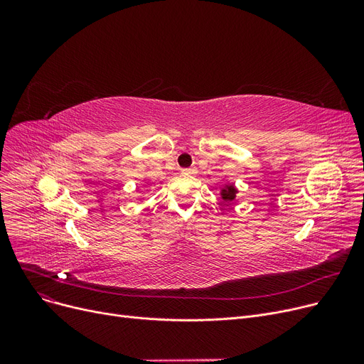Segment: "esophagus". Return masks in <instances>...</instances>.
Listing matches in <instances>:
<instances>
[{"mask_svg": "<svg viewBox=\"0 0 364 364\" xmlns=\"http://www.w3.org/2000/svg\"><path fill=\"white\" fill-rule=\"evenodd\" d=\"M181 172H183V174H188V176H195V174H196V172H198V169H196L195 166H192V168H186V169H183Z\"/></svg>", "mask_w": 364, "mask_h": 364, "instance_id": "esophagus-1", "label": "esophagus"}]
</instances>
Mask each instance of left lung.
<instances>
[{"label": "left lung", "mask_w": 364, "mask_h": 364, "mask_svg": "<svg viewBox=\"0 0 364 364\" xmlns=\"http://www.w3.org/2000/svg\"><path fill=\"white\" fill-rule=\"evenodd\" d=\"M237 193H239V190L236 188V186H235V184H232V183H225V184H224V187L221 188L220 196H221V199L225 202V205H233V203H235V200H236Z\"/></svg>", "instance_id": "1"}]
</instances>
